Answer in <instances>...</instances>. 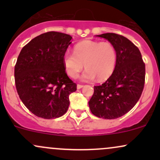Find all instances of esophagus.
I'll list each match as a JSON object with an SVG mask.
<instances>
[{
	"mask_svg": "<svg viewBox=\"0 0 160 160\" xmlns=\"http://www.w3.org/2000/svg\"><path fill=\"white\" fill-rule=\"evenodd\" d=\"M82 87H83V86H82V85H80V84H78V85L77 86V89H81V88H82Z\"/></svg>",
	"mask_w": 160,
	"mask_h": 160,
	"instance_id": "1",
	"label": "esophagus"
}]
</instances>
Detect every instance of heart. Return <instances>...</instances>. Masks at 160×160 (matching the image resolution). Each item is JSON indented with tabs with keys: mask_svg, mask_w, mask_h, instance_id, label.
<instances>
[{
	"mask_svg": "<svg viewBox=\"0 0 160 160\" xmlns=\"http://www.w3.org/2000/svg\"><path fill=\"white\" fill-rule=\"evenodd\" d=\"M117 52L110 42L83 40L74 47V53L67 52L63 56L65 71L71 78H75L84 67L81 80L92 81L97 78L104 80L109 78L115 68Z\"/></svg>",
	"mask_w": 160,
	"mask_h": 160,
	"instance_id": "obj_1",
	"label": "heart"
}]
</instances>
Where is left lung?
I'll return each instance as SVG.
<instances>
[{"mask_svg": "<svg viewBox=\"0 0 160 160\" xmlns=\"http://www.w3.org/2000/svg\"><path fill=\"white\" fill-rule=\"evenodd\" d=\"M108 40L117 52V62L111 76L94 86L89 102L92 114L113 120L122 117L140 98L144 86L145 64L138 48L125 37L114 33L96 35Z\"/></svg>", "mask_w": 160, "mask_h": 160, "instance_id": "1", "label": "left lung"}]
</instances>
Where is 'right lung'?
Instances as JSON below:
<instances>
[{"label": "right lung", "mask_w": 160, "mask_h": 160, "mask_svg": "<svg viewBox=\"0 0 160 160\" xmlns=\"http://www.w3.org/2000/svg\"><path fill=\"white\" fill-rule=\"evenodd\" d=\"M71 39L64 33H44L25 45L18 56L14 71L16 90L37 117L55 119L68 111L69 95L77 90L63 65Z\"/></svg>", "instance_id": "1"}]
</instances>
